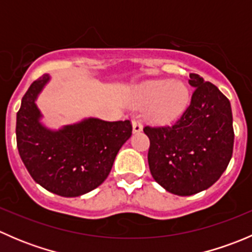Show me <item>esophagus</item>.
<instances>
[{
  "label": "esophagus",
  "instance_id": "obj_1",
  "mask_svg": "<svg viewBox=\"0 0 252 252\" xmlns=\"http://www.w3.org/2000/svg\"><path fill=\"white\" fill-rule=\"evenodd\" d=\"M133 133L136 134V133H140L142 130V124H141V121H139V119H133Z\"/></svg>",
  "mask_w": 252,
  "mask_h": 252
}]
</instances>
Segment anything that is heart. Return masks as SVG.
I'll return each instance as SVG.
<instances>
[{
    "label": "heart",
    "instance_id": "1",
    "mask_svg": "<svg viewBox=\"0 0 252 252\" xmlns=\"http://www.w3.org/2000/svg\"><path fill=\"white\" fill-rule=\"evenodd\" d=\"M138 98L144 105H151L149 114L154 121L173 122L182 117L190 105V91L183 81L155 79L138 90Z\"/></svg>",
    "mask_w": 252,
    "mask_h": 252
}]
</instances>
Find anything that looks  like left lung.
<instances>
[{
  "instance_id": "obj_1",
  "label": "left lung",
  "mask_w": 252,
  "mask_h": 252,
  "mask_svg": "<svg viewBox=\"0 0 252 252\" xmlns=\"http://www.w3.org/2000/svg\"><path fill=\"white\" fill-rule=\"evenodd\" d=\"M191 102L173 126H145L150 172L167 191L190 196L208 189L227 169L234 145L230 102L217 86L190 74Z\"/></svg>"
}]
</instances>
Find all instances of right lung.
I'll return each instance as SVG.
<instances>
[{
	"label": "right lung",
	"instance_id": "add662e5",
	"mask_svg": "<svg viewBox=\"0 0 252 252\" xmlns=\"http://www.w3.org/2000/svg\"><path fill=\"white\" fill-rule=\"evenodd\" d=\"M50 80L44 74L23 96L17 113V147L37 184L60 196L77 197L105 182L117 154L131 136V124L89 117L48 128L36 100Z\"/></svg>",
	"mask_w": 252,
	"mask_h": 252
}]
</instances>
